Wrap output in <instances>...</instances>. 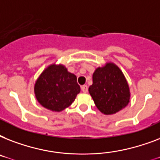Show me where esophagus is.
<instances>
[{
  "label": "esophagus",
  "mask_w": 160,
  "mask_h": 160,
  "mask_svg": "<svg viewBox=\"0 0 160 160\" xmlns=\"http://www.w3.org/2000/svg\"><path fill=\"white\" fill-rule=\"evenodd\" d=\"M81 90H82L84 93H87L88 92V86L86 85H82L81 86Z\"/></svg>",
  "instance_id": "34e87169"
}]
</instances>
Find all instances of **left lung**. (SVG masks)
Listing matches in <instances>:
<instances>
[{"instance_id":"8db88e82","label":"left lung","mask_w":160,"mask_h":160,"mask_svg":"<svg viewBox=\"0 0 160 160\" xmlns=\"http://www.w3.org/2000/svg\"><path fill=\"white\" fill-rule=\"evenodd\" d=\"M89 92L98 109L105 114H115L124 109L130 97L123 73L113 63H107L95 70Z\"/></svg>"}]
</instances>
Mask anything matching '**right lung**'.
Masks as SVG:
<instances>
[{"label":"right lung","mask_w":160,"mask_h":160,"mask_svg":"<svg viewBox=\"0 0 160 160\" xmlns=\"http://www.w3.org/2000/svg\"><path fill=\"white\" fill-rule=\"evenodd\" d=\"M77 78L64 65H51L41 73L35 85V95L42 106L60 112L70 106L80 93Z\"/></svg>","instance_id":"1"}]
</instances>
